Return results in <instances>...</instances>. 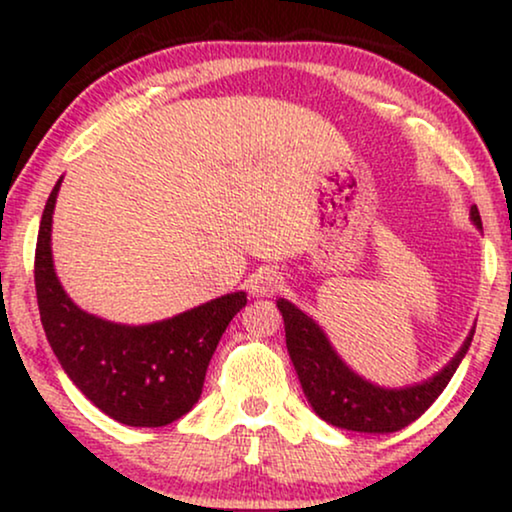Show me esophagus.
Masks as SVG:
<instances>
[{
  "mask_svg": "<svg viewBox=\"0 0 512 512\" xmlns=\"http://www.w3.org/2000/svg\"><path fill=\"white\" fill-rule=\"evenodd\" d=\"M279 286H282V277H279L277 272L270 268H261L258 272H254L249 279V291L254 293L256 298L275 296V293L279 291Z\"/></svg>",
  "mask_w": 512,
  "mask_h": 512,
  "instance_id": "34e87169",
  "label": "esophagus"
}]
</instances>
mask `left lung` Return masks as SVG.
<instances>
[{"label":"left lung","mask_w":512,"mask_h":512,"mask_svg":"<svg viewBox=\"0 0 512 512\" xmlns=\"http://www.w3.org/2000/svg\"><path fill=\"white\" fill-rule=\"evenodd\" d=\"M471 221L475 228L482 230L480 212L475 205L471 207ZM277 307L284 317L286 349L307 403L324 422L359 433H394L422 417L457 373L475 333L473 326L459 352L429 380L389 389L354 373L335 352L324 328L291 300L279 298Z\"/></svg>","instance_id":"obj_1"}]
</instances>
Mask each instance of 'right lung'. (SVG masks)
<instances>
[{
    "instance_id": "right-lung-1",
    "label": "right lung",
    "mask_w": 512,
    "mask_h": 512,
    "mask_svg": "<svg viewBox=\"0 0 512 512\" xmlns=\"http://www.w3.org/2000/svg\"><path fill=\"white\" fill-rule=\"evenodd\" d=\"M62 177L41 214L34 284L41 324L62 370L95 408L125 426H165L198 403L223 331L247 305L235 291L153 324H116L81 310L53 265V212Z\"/></svg>"
}]
</instances>
